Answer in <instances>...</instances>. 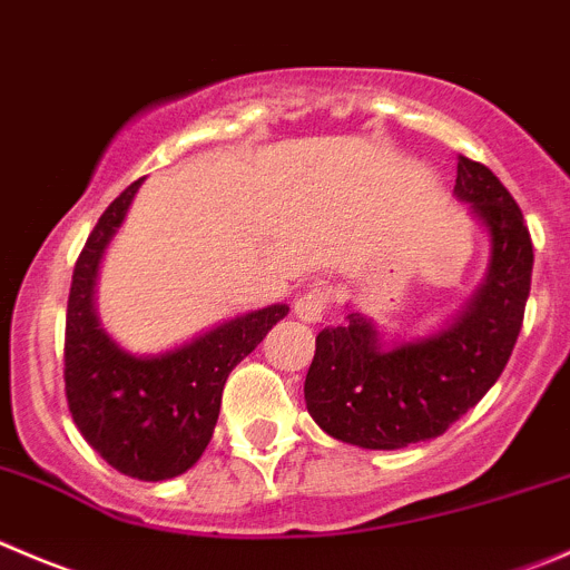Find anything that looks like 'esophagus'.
I'll return each mask as SVG.
<instances>
[{"instance_id":"obj_1","label":"esophagus","mask_w":570,"mask_h":570,"mask_svg":"<svg viewBox=\"0 0 570 570\" xmlns=\"http://www.w3.org/2000/svg\"><path fill=\"white\" fill-rule=\"evenodd\" d=\"M331 303H334V289H331L325 281H317L312 289H306L295 301L297 320H303V323H320V320H323V314L328 312Z\"/></svg>"}]
</instances>
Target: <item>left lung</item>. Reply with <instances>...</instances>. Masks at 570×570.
<instances>
[{
    "mask_svg": "<svg viewBox=\"0 0 570 570\" xmlns=\"http://www.w3.org/2000/svg\"><path fill=\"white\" fill-rule=\"evenodd\" d=\"M454 195L490 234L484 281L451 323L414 340H384L351 312L317 334L306 409L342 443L395 451L445 434L499 381L521 334L532 286V236L510 191L484 164L460 156Z\"/></svg>",
    "mask_w": 570,
    "mask_h": 570,
    "instance_id": "obj_1",
    "label": "left lung"
}]
</instances>
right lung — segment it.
<instances>
[{
    "instance_id": "right-lung-1",
    "label": "right lung",
    "mask_w": 570,
    "mask_h": 570,
    "mask_svg": "<svg viewBox=\"0 0 570 570\" xmlns=\"http://www.w3.org/2000/svg\"><path fill=\"white\" fill-rule=\"evenodd\" d=\"M145 178L127 186L99 217L75 264L66 308V401L86 443L119 473L167 482L189 471L212 443L230 370L256 351L286 303L239 314L191 342L150 356L125 351L94 308L105 247L121 228Z\"/></svg>"
}]
</instances>
